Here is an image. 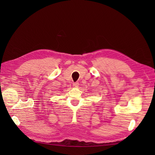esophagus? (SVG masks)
<instances>
[{
    "mask_svg": "<svg viewBox=\"0 0 155 155\" xmlns=\"http://www.w3.org/2000/svg\"><path fill=\"white\" fill-rule=\"evenodd\" d=\"M78 85H79V84H78V83H77V82H76V83H73V86L75 87H78Z\"/></svg>",
    "mask_w": 155,
    "mask_h": 155,
    "instance_id": "1",
    "label": "esophagus"
}]
</instances>
